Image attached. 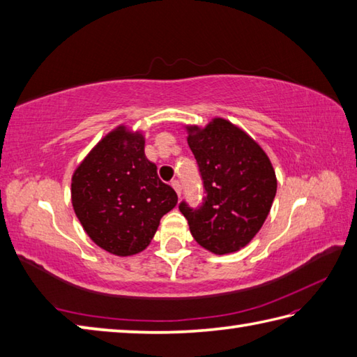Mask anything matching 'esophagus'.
Segmentation results:
<instances>
[{
  "mask_svg": "<svg viewBox=\"0 0 357 357\" xmlns=\"http://www.w3.org/2000/svg\"><path fill=\"white\" fill-rule=\"evenodd\" d=\"M172 187L174 188V192L178 193V197H181V183L178 179H174V181H172Z\"/></svg>",
  "mask_w": 357,
  "mask_h": 357,
  "instance_id": "obj_1",
  "label": "esophagus"
}]
</instances>
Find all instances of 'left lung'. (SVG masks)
Wrapping results in <instances>:
<instances>
[{
	"label": "left lung",
	"instance_id": "obj_1",
	"mask_svg": "<svg viewBox=\"0 0 357 357\" xmlns=\"http://www.w3.org/2000/svg\"><path fill=\"white\" fill-rule=\"evenodd\" d=\"M207 197L192 211L181 202L190 234L216 255L232 254L252 241L271 212L277 176L266 151L238 125L213 117L206 127L185 125Z\"/></svg>",
	"mask_w": 357,
	"mask_h": 357
}]
</instances>
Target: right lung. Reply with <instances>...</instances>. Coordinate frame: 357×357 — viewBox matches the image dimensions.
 I'll return each mask as SVG.
<instances>
[{
	"label": "right lung",
	"mask_w": 357,
	"mask_h": 357,
	"mask_svg": "<svg viewBox=\"0 0 357 357\" xmlns=\"http://www.w3.org/2000/svg\"><path fill=\"white\" fill-rule=\"evenodd\" d=\"M71 202L97 246L117 257H131L151 243L160 218L178 204V195L146 159L144 132L122 123L77 165Z\"/></svg>",
	"instance_id": "1"
}]
</instances>
